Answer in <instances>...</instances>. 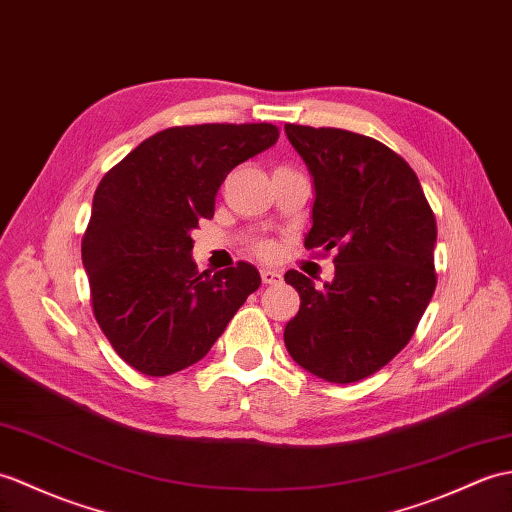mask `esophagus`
<instances>
[{"mask_svg": "<svg viewBox=\"0 0 512 512\" xmlns=\"http://www.w3.org/2000/svg\"><path fill=\"white\" fill-rule=\"evenodd\" d=\"M259 275H261V281H264L266 285H277L279 281H281V275L277 270H272V268H261L259 270Z\"/></svg>", "mask_w": 512, "mask_h": 512, "instance_id": "34e87169", "label": "esophagus"}]
</instances>
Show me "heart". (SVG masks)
<instances>
[{
	"label": "heart",
	"instance_id": "obj_1",
	"mask_svg": "<svg viewBox=\"0 0 512 512\" xmlns=\"http://www.w3.org/2000/svg\"><path fill=\"white\" fill-rule=\"evenodd\" d=\"M270 251H272V248H270L268 244H264V246H259V253H261V255H268Z\"/></svg>",
	"mask_w": 512,
	"mask_h": 512
}]
</instances>
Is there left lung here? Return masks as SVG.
Listing matches in <instances>:
<instances>
[{
  "mask_svg": "<svg viewBox=\"0 0 512 512\" xmlns=\"http://www.w3.org/2000/svg\"><path fill=\"white\" fill-rule=\"evenodd\" d=\"M314 176L307 248H336L334 281L285 272L301 307L283 331L292 360L351 384L410 342L436 288V218L417 174L382 141L342 128L285 124Z\"/></svg>",
  "mask_w": 512,
  "mask_h": 512,
  "instance_id": "left-lung-1",
  "label": "left lung"
}]
</instances>
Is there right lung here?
I'll list each match as a JSON object with an SVG mask.
<instances>
[{"instance_id":"obj_1","label":"right lung","mask_w":512,"mask_h":512,"mask_svg":"<svg viewBox=\"0 0 512 512\" xmlns=\"http://www.w3.org/2000/svg\"><path fill=\"white\" fill-rule=\"evenodd\" d=\"M279 139L272 124L174 126L104 174L82 235L93 316L120 358L165 377L205 358L259 288L240 261L198 272L192 231L213 216L224 178Z\"/></svg>"}]
</instances>
